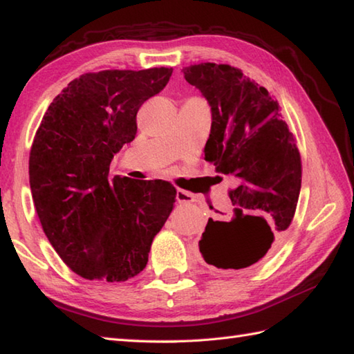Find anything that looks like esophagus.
Instances as JSON below:
<instances>
[{
  "label": "esophagus",
  "instance_id": "34e87169",
  "mask_svg": "<svg viewBox=\"0 0 354 354\" xmlns=\"http://www.w3.org/2000/svg\"><path fill=\"white\" fill-rule=\"evenodd\" d=\"M176 199L179 204H190V202H194L196 201V198H194V194L187 192V190H183V189H178L176 190Z\"/></svg>",
  "mask_w": 354,
  "mask_h": 354
}]
</instances>
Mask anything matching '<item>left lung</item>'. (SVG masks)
Segmentation results:
<instances>
[{"instance_id":"left-lung-1","label":"left lung","mask_w":354,"mask_h":354,"mask_svg":"<svg viewBox=\"0 0 354 354\" xmlns=\"http://www.w3.org/2000/svg\"><path fill=\"white\" fill-rule=\"evenodd\" d=\"M212 106L205 161L228 175L234 205L231 221L208 219L199 240L202 257L217 269L250 268L274 250L289 228L301 189V156L268 89L227 64L184 68Z\"/></svg>"}]
</instances>
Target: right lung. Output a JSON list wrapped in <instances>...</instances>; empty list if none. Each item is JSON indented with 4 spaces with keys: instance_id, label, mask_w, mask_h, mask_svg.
I'll use <instances>...</instances> for the list:
<instances>
[{
    "instance_id": "right-lung-1",
    "label": "right lung",
    "mask_w": 354,
    "mask_h": 354,
    "mask_svg": "<svg viewBox=\"0 0 354 354\" xmlns=\"http://www.w3.org/2000/svg\"><path fill=\"white\" fill-rule=\"evenodd\" d=\"M171 68L104 70L71 80L37 127L30 189L45 236L73 272L126 281L146 268L176 201L167 181H109V164L137 133V112Z\"/></svg>"
}]
</instances>
